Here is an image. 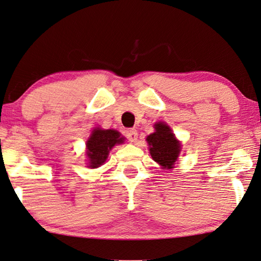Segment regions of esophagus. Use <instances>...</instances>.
Returning a JSON list of instances; mask_svg holds the SVG:
<instances>
[{
  "label": "esophagus",
  "mask_w": 261,
  "mask_h": 261,
  "mask_svg": "<svg viewBox=\"0 0 261 261\" xmlns=\"http://www.w3.org/2000/svg\"><path fill=\"white\" fill-rule=\"evenodd\" d=\"M127 138L130 142H136V140H138V132L134 128H132V129L127 132Z\"/></svg>",
  "instance_id": "esophagus-1"
}]
</instances>
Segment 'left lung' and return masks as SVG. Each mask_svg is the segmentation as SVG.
Segmentation results:
<instances>
[{"label":"left lung","mask_w":261,"mask_h":261,"mask_svg":"<svg viewBox=\"0 0 261 261\" xmlns=\"http://www.w3.org/2000/svg\"><path fill=\"white\" fill-rule=\"evenodd\" d=\"M149 151L152 160L164 170L174 168L180 153V142L176 139L171 128L165 122H156L155 132L147 136Z\"/></svg>","instance_id":"obj_1"}]
</instances>
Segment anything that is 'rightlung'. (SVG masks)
<instances>
[{"label":"right lung","instance_id":"add662e5","mask_svg":"<svg viewBox=\"0 0 261 261\" xmlns=\"http://www.w3.org/2000/svg\"><path fill=\"white\" fill-rule=\"evenodd\" d=\"M125 138L114 129H101L96 128L92 130L87 141V156L89 168L96 169L104 164L109 152L115 144L123 143Z\"/></svg>","mask_w":261,"mask_h":261}]
</instances>
